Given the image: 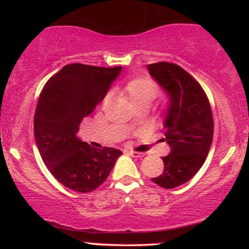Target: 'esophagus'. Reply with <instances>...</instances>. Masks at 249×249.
Masks as SVG:
<instances>
[{
	"label": "esophagus",
	"instance_id": "34e87169",
	"mask_svg": "<svg viewBox=\"0 0 249 249\" xmlns=\"http://www.w3.org/2000/svg\"><path fill=\"white\" fill-rule=\"evenodd\" d=\"M130 156L133 157V158H142L144 157V153L142 152H137V151H130Z\"/></svg>",
	"mask_w": 249,
	"mask_h": 249
}]
</instances>
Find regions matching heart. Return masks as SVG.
I'll return each instance as SVG.
<instances>
[{
  "label": "heart",
  "mask_w": 249,
  "mask_h": 249,
  "mask_svg": "<svg viewBox=\"0 0 249 249\" xmlns=\"http://www.w3.org/2000/svg\"><path fill=\"white\" fill-rule=\"evenodd\" d=\"M125 92L134 107H148L159 92L158 84L150 77H136L125 84ZM108 97L105 98L107 101Z\"/></svg>",
  "instance_id": "obj_1"
}]
</instances>
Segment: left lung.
<instances>
[{
  "label": "left lung",
  "instance_id": "8db88e82",
  "mask_svg": "<svg viewBox=\"0 0 249 249\" xmlns=\"http://www.w3.org/2000/svg\"><path fill=\"white\" fill-rule=\"evenodd\" d=\"M150 75L170 96L164 138L171 147L162 157L164 171L152 179L162 188H174L192 179L204 165L213 141V115L204 89L181 67L170 62L147 65Z\"/></svg>",
  "mask_w": 249,
  "mask_h": 249
}]
</instances>
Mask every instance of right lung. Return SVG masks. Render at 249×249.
<instances>
[{
	"label": "right lung",
	"instance_id": "right-lung-1",
	"mask_svg": "<svg viewBox=\"0 0 249 249\" xmlns=\"http://www.w3.org/2000/svg\"><path fill=\"white\" fill-rule=\"evenodd\" d=\"M121 70L68 64L39 95L34 118L39 154L50 173L75 192L89 193L101 186L123 153L112 147L93 148L76 136L83 118L104 99Z\"/></svg>",
	"mask_w": 249,
	"mask_h": 249
}]
</instances>
